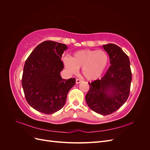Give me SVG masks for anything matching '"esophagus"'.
Masks as SVG:
<instances>
[{"label": "esophagus", "instance_id": "obj_1", "mask_svg": "<svg viewBox=\"0 0 150 150\" xmlns=\"http://www.w3.org/2000/svg\"><path fill=\"white\" fill-rule=\"evenodd\" d=\"M82 82H83V81L81 80V79H76V84H79V83H82Z\"/></svg>", "mask_w": 150, "mask_h": 150}]
</instances>
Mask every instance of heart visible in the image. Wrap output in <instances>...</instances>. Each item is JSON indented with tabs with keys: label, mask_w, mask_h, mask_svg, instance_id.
<instances>
[{
	"label": "heart",
	"mask_w": 150,
	"mask_h": 150,
	"mask_svg": "<svg viewBox=\"0 0 150 150\" xmlns=\"http://www.w3.org/2000/svg\"><path fill=\"white\" fill-rule=\"evenodd\" d=\"M109 57L103 50L84 49L73 54L71 58L64 57L62 62L66 69L71 74H75L82 68V73L88 80L99 78L105 71Z\"/></svg>",
	"instance_id": "1"
}]
</instances>
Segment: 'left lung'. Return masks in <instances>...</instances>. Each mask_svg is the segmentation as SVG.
<instances>
[{
	"mask_svg": "<svg viewBox=\"0 0 150 150\" xmlns=\"http://www.w3.org/2000/svg\"><path fill=\"white\" fill-rule=\"evenodd\" d=\"M111 66L101 79L89 83L86 101L91 110L101 115L114 112L128 99L132 75L128 56L114 44L103 45Z\"/></svg>",
	"mask_w": 150,
	"mask_h": 150,
	"instance_id": "left-lung-1",
	"label": "left lung"
}]
</instances>
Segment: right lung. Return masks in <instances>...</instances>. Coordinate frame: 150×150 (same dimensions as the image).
I'll return each mask as SVG.
<instances>
[{
    "mask_svg": "<svg viewBox=\"0 0 150 150\" xmlns=\"http://www.w3.org/2000/svg\"><path fill=\"white\" fill-rule=\"evenodd\" d=\"M67 49L64 44L46 40L25 61L22 86L28 104L39 112L50 115L60 110L76 83L75 78L67 80L60 75L64 68L61 59Z\"/></svg>",
    "mask_w": 150,
    "mask_h": 150,
    "instance_id": "1",
    "label": "right lung"
}]
</instances>
